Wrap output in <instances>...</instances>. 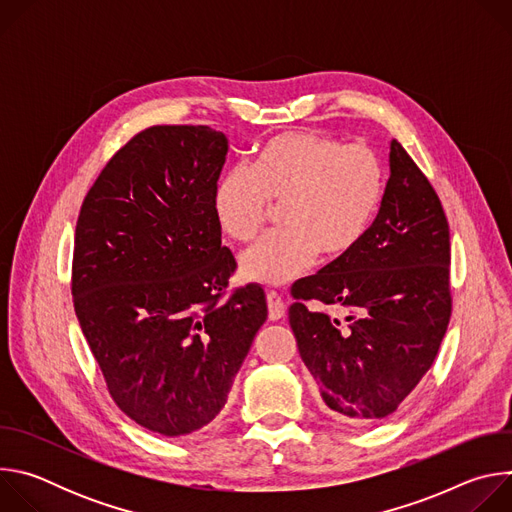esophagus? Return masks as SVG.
Wrapping results in <instances>:
<instances>
[{
	"mask_svg": "<svg viewBox=\"0 0 512 512\" xmlns=\"http://www.w3.org/2000/svg\"><path fill=\"white\" fill-rule=\"evenodd\" d=\"M267 312H269V320H273V322H277L285 316V304L277 291H269L267 294Z\"/></svg>",
	"mask_w": 512,
	"mask_h": 512,
	"instance_id": "obj_1",
	"label": "esophagus"
}]
</instances>
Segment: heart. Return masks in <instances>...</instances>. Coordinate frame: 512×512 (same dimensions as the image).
Returning a JSON list of instances; mask_svg holds the SVG:
<instances>
[{"label":"heart","mask_w":512,"mask_h":512,"mask_svg":"<svg viewBox=\"0 0 512 512\" xmlns=\"http://www.w3.org/2000/svg\"><path fill=\"white\" fill-rule=\"evenodd\" d=\"M385 192L379 156L360 143L289 131L269 139L253 168L235 164L212 192L218 227L249 241L269 200L283 202V229L261 235L239 255V275L261 285H285L304 275L320 251L340 257L367 235Z\"/></svg>","instance_id":"b5f03b06"}]
</instances>
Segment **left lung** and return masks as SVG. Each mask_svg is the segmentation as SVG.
I'll return each mask as SVG.
<instances>
[{
  "label": "left lung",
  "instance_id": "1",
  "mask_svg": "<svg viewBox=\"0 0 512 512\" xmlns=\"http://www.w3.org/2000/svg\"><path fill=\"white\" fill-rule=\"evenodd\" d=\"M289 326L324 411L346 425L377 423L429 371L448 330L450 227L440 198L391 139L379 214L360 243L291 287ZM342 305L347 326L312 313Z\"/></svg>",
  "mask_w": 512,
  "mask_h": 512
}]
</instances>
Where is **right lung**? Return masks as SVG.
Returning <instances> with one entry per match:
<instances>
[{
    "label": "right lung",
    "mask_w": 512,
    "mask_h": 512,
    "mask_svg": "<svg viewBox=\"0 0 512 512\" xmlns=\"http://www.w3.org/2000/svg\"><path fill=\"white\" fill-rule=\"evenodd\" d=\"M223 131L156 125L109 160L75 233L72 298L115 403L160 435H188L223 411L267 320L265 291L218 304L237 263L212 192Z\"/></svg>",
    "instance_id": "1"
}]
</instances>
